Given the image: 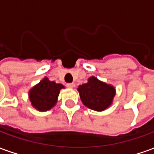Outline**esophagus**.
<instances>
[{"mask_svg":"<svg viewBox=\"0 0 154 154\" xmlns=\"http://www.w3.org/2000/svg\"><path fill=\"white\" fill-rule=\"evenodd\" d=\"M75 87V84L74 83H67V87L68 88H73Z\"/></svg>","mask_w":154,"mask_h":154,"instance_id":"esophagus-1","label":"esophagus"}]
</instances>
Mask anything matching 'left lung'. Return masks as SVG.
<instances>
[{
  "mask_svg": "<svg viewBox=\"0 0 154 154\" xmlns=\"http://www.w3.org/2000/svg\"><path fill=\"white\" fill-rule=\"evenodd\" d=\"M82 102L91 110L103 111L112 105L116 96V88L97 77H91L87 82L77 87Z\"/></svg>",
  "mask_w": 154,
  "mask_h": 154,
  "instance_id": "obj_1",
  "label": "left lung"
}]
</instances>
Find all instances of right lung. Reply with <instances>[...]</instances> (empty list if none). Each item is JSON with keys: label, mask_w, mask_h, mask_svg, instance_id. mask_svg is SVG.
I'll return each mask as SVG.
<instances>
[{"label": "right lung", "mask_w": 154, "mask_h": 154, "mask_svg": "<svg viewBox=\"0 0 154 154\" xmlns=\"http://www.w3.org/2000/svg\"><path fill=\"white\" fill-rule=\"evenodd\" d=\"M63 88H65L63 84L56 83L45 77L29 91L31 106L41 112L51 110L57 104V97Z\"/></svg>", "instance_id": "1"}]
</instances>
